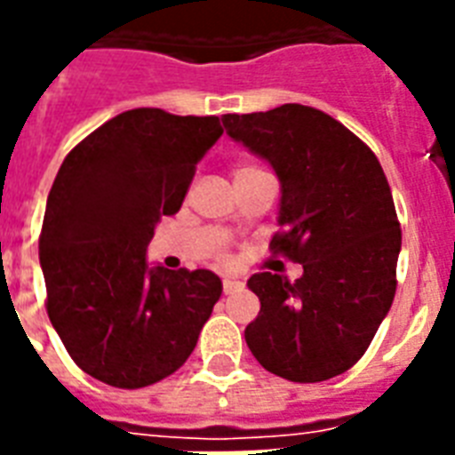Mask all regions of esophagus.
Instances as JSON below:
<instances>
[{
    "label": "esophagus",
    "instance_id": "1",
    "mask_svg": "<svg viewBox=\"0 0 455 455\" xmlns=\"http://www.w3.org/2000/svg\"><path fill=\"white\" fill-rule=\"evenodd\" d=\"M243 288V281H238V278H224V292H234V291H241Z\"/></svg>",
    "mask_w": 455,
    "mask_h": 455
}]
</instances>
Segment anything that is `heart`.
I'll list each match as a JSON object with an SVG mask.
<instances>
[{
  "mask_svg": "<svg viewBox=\"0 0 455 455\" xmlns=\"http://www.w3.org/2000/svg\"><path fill=\"white\" fill-rule=\"evenodd\" d=\"M250 172H257V167H252V164H238L234 172V177H243V174H250Z\"/></svg>",
  "mask_w": 455,
  "mask_h": 455,
  "instance_id": "1",
  "label": "heart"
}]
</instances>
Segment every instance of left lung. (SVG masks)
I'll list each match as a JSON object with an SVG mask.
<instances>
[{"mask_svg":"<svg viewBox=\"0 0 455 455\" xmlns=\"http://www.w3.org/2000/svg\"><path fill=\"white\" fill-rule=\"evenodd\" d=\"M234 141L274 167L281 181L271 248L304 274L291 283L255 274L262 309L245 342L269 373L323 382L363 356L396 291L402 228L375 153L323 110L285 103L224 116Z\"/></svg>","mask_w":455,"mask_h":455,"instance_id":"left-lung-1","label":"left lung"}]
</instances>
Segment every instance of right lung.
I'll use <instances>...</instances> for the list:
<instances>
[{
  "instance_id": "obj_1",
  "label": "right lung",
  "mask_w": 455,
  "mask_h": 455,
  "mask_svg": "<svg viewBox=\"0 0 455 455\" xmlns=\"http://www.w3.org/2000/svg\"><path fill=\"white\" fill-rule=\"evenodd\" d=\"M220 117L134 108L92 132L46 198L39 267L46 311L77 366L123 389L163 380L196 349L221 295L207 269L148 267L160 217L179 212Z\"/></svg>"
}]
</instances>
